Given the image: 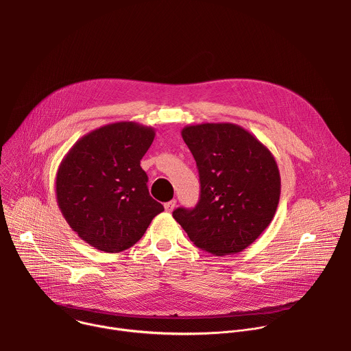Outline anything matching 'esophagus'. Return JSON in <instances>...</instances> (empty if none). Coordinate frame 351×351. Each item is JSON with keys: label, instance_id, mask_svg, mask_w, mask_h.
Here are the masks:
<instances>
[{"label": "esophagus", "instance_id": "1", "mask_svg": "<svg viewBox=\"0 0 351 351\" xmlns=\"http://www.w3.org/2000/svg\"><path fill=\"white\" fill-rule=\"evenodd\" d=\"M175 206H176V199H171V202H168V203H165V210L168 211V213H172L173 211V208H175Z\"/></svg>", "mask_w": 351, "mask_h": 351}]
</instances>
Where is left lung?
<instances>
[{"label": "left lung", "instance_id": "1", "mask_svg": "<svg viewBox=\"0 0 351 351\" xmlns=\"http://www.w3.org/2000/svg\"><path fill=\"white\" fill-rule=\"evenodd\" d=\"M199 175V199L173 218L204 252L237 254L269 226L280 197V175L269 149L234 123L182 129Z\"/></svg>", "mask_w": 351, "mask_h": 351}]
</instances>
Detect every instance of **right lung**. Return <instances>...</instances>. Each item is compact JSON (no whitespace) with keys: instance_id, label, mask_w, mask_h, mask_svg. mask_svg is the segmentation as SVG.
<instances>
[{"instance_id":"obj_1","label":"right lung","mask_w":351,"mask_h":351,"mask_svg":"<svg viewBox=\"0 0 351 351\" xmlns=\"http://www.w3.org/2000/svg\"><path fill=\"white\" fill-rule=\"evenodd\" d=\"M152 126L115 122L79 138L57 172L58 207L76 234L106 253L136 244L164 206L149 195L140 160Z\"/></svg>"}]
</instances>
